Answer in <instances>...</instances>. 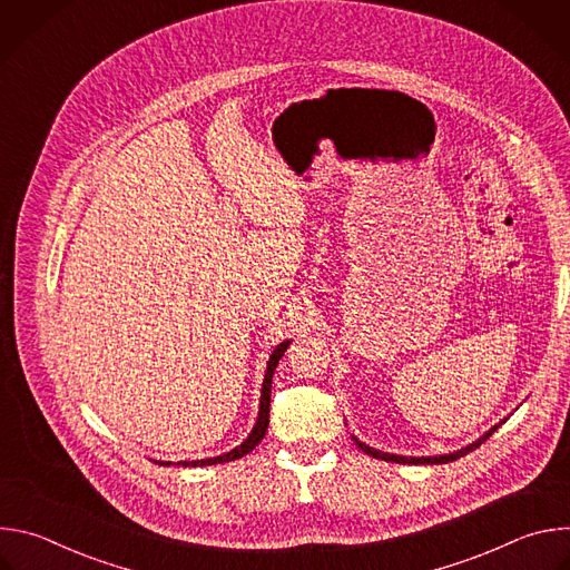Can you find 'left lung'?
<instances>
[{
  "instance_id": "1",
  "label": "left lung",
  "mask_w": 570,
  "mask_h": 570,
  "mask_svg": "<svg viewBox=\"0 0 570 570\" xmlns=\"http://www.w3.org/2000/svg\"><path fill=\"white\" fill-rule=\"evenodd\" d=\"M501 424H503V422H501ZM497 429H499V426H494L492 431H487L478 442H473V444H469V446H464V449H460V451H455V453H449V455H435V458H403V455H392V453L376 451V449H372V446H367V444H363V442H358V440H356V444H358V449H361V451H365L367 455L379 458V460H385V462H401V464H446V462H453V460H458V458L466 455L469 451L478 449L484 440H490V438H492V433H494Z\"/></svg>"
}]
</instances>
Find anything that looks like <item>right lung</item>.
I'll return each mask as SVG.
<instances>
[{"label":"right lung","mask_w":570,"mask_h":570,"mask_svg":"<svg viewBox=\"0 0 570 570\" xmlns=\"http://www.w3.org/2000/svg\"><path fill=\"white\" fill-rule=\"evenodd\" d=\"M291 345V341L277 345V350L273 352L271 361H268V370H266V379H264V387H262V403H259V417H257V424L253 429V433L248 435V440L238 444L236 449H232L229 453H223V455H216V458H207V460H194V462H178L183 466H207V464H220V462H229V460H238L246 453H250L266 435V429H268V413H271V383H273V374H275V367L279 363V358L284 356L286 347ZM161 464H171V462H161Z\"/></svg>","instance_id":"1"}]
</instances>
